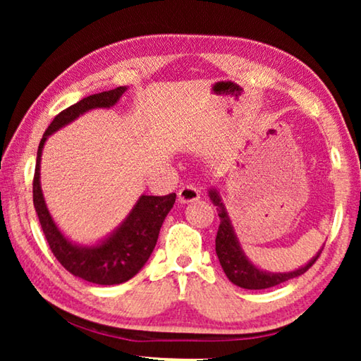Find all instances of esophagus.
<instances>
[{
    "label": "esophagus",
    "mask_w": 361,
    "mask_h": 361,
    "mask_svg": "<svg viewBox=\"0 0 361 361\" xmlns=\"http://www.w3.org/2000/svg\"><path fill=\"white\" fill-rule=\"evenodd\" d=\"M200 199V191L195 185H185L181 186L178 191V200L181 204H189V202H195V200Z\"/></svg>",
    "instance_id": "1"
}]
</instances>
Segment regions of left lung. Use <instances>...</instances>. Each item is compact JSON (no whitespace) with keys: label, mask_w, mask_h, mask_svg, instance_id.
Listing matches in <instances>:
<instances>
[{"label":"left lung","mask_w":361,"mask_h":361,"mask_svg":"<svg viewBox=\"0 0 361 361\" xmlns=\"http://www.w3.org/2000/svg\"><path fill=\"white\" fill-rule=\"evenodd\" d=\"M210 199H212V202L216 205L218 216H219V228H218L216 239H215L219 264H221L224 274L228 276L231 282L237 286H240V288L264 290V288H271V286L283 283V282H286V280L299 277L301 274L307 271L309 267H312L314 262L319 259V256L322 255L323 248L319 253H317L314 259H310L307 264L301 269H298V271L286 272V274L262 272L258 267H255L252 262L248 261L245 253L242 252L239 240H237L234 229H232V226H231L228 213H226L224 205L215 189H212L210 191Z\"/></svg>","instance_id":"obj_1"}]
</instances>
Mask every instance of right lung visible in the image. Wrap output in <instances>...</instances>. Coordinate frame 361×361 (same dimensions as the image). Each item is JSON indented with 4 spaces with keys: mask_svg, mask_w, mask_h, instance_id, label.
<instances>
[{
    "mask_svg": "<svg viewBox=\"0 0 361 361\" xmlns=\"http://www.w3.org/2000/svg\"><path fill=\"white\" fill-rule=\"evenodd\" d=\"M126 85L94 94L60 111L42 135L33 176V204L41 229L57 261L73 276L97 285H119L130 280L145 266L156 247L159 231L172 209L176 194L142 195L130 215L111 237L95 247H78L65 239L49 213L39 186V162L46 138L60 127L94 108H109L126 92Z\"/></svg>",
    "mask_w": 361,
    "mask_h": 361,
    "instance_id": "1",
    "label": "right lung"
}]
</instances>
